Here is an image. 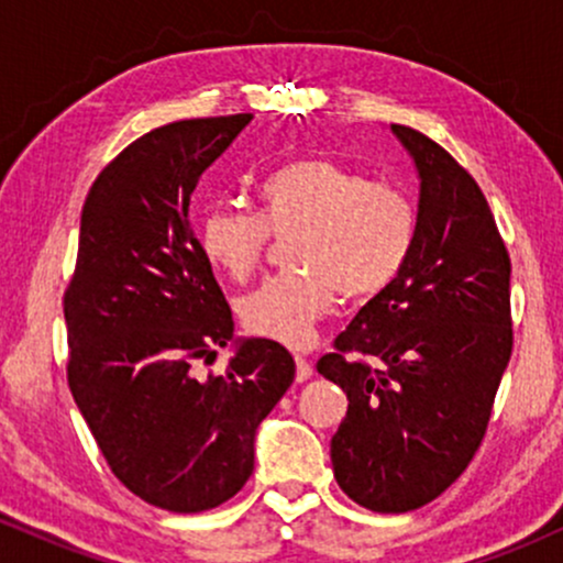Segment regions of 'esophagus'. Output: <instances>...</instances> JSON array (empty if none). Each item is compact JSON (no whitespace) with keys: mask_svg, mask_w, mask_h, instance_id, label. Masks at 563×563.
<instances>
[{"mask_svg":"<svg viewBox=\"0 0 563 563\" xmlns=\"http://www.w3.org/2000/svg\"><path fill=\"white\" fill-rule=\"evenodd\" d=\"M312 376V365H309L307 357H301V354H296V380H307Z\"/></svg>","mask_w":563,"mask_h":563,"instance_id":"esophagus-1","label":"esophagus"}]
</instances>
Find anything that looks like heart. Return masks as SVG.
<instances>
[{"mask_svg": "<svg viewBox=\"0 0 563 563\" xmlns=\"http://www.w3.org/2000/svg\"><path fill=\"white\" fill-rule=\"evenodd\" d=\"M294 269L238 301L249 333L303 344L335 294L371 299L402 273L418 235V211L397 185L376 183L333 158H296L262 179L260 214L214 206L198 222L203 256L232 280L260 267L269 235L286 238Z\"/></svg>", "mask_w": 563, "mask_h": 563, "instance_id": "heart-1", "label": "heart"}]
</instances>
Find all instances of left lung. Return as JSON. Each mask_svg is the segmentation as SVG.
<instances>
[{"label":"left lung","mask_w":563,"mask_h":563,"mask_svg":"<svg viewBox=\"0 0 563 563\" xmlns=\"http://www.w3.org/2000/svg\"><path fill=\"white\" fill-rule=\"evenodd\" d=\"M391 132L421 177L416 245L318 360L349 399L333 476L376 514L421 508L468 468L514 349L510 256L482 187L423 132Z\"/></svg>","instance_id":"1"}]
</instances>
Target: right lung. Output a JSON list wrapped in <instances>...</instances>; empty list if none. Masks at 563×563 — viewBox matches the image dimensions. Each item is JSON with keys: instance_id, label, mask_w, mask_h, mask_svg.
I'll use <instances>...</instances> for the list:
<instances>
[{"instance_id": "1", "label": "right lung", "mask_w": 563, "mask_h": 563, "mask_svg": "<svg viewBox=\"0 0 563 563\" xmlns=\"http://www.w3.org/2000/svg\"><path fill=\"white\" fill-rule=\"evenodd\" d=\"M251 113L142 134L97 174L81 209L63 312L68 386L129 493L172 514L222 506L254 471L256 426L294 384L286 346L249 339L203 373L235 331L190 228L200 174Z\"/></svg>"}]
</instances>
